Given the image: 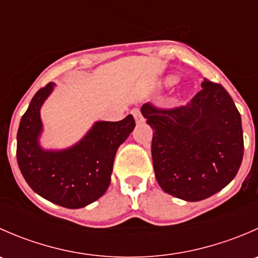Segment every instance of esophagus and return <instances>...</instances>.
Wrapping results in <instances>:
<instances>
[{
    "label": "esophagus",
    "instance_id": "1",
    "mask_svg": "<svg viewBox=\"0 0 258 258\" xmlns=\"http://www.w3.org/2000/svg\"><path fill=\"white\" fill-rule=\"evenodd\" d=\"M132 116L135 117V119H136V123H142L144 122V117H142L141 114V111L139 110V108H134V110L131 111Z\"/></svg>",
    "mask_w": 258,
    "mask_h": 258
}]
</instances>
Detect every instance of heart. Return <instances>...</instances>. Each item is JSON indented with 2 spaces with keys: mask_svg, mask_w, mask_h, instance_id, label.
<instances>
[{
  "mask_svg": "<svg viewBox=\"0 0 258 258\" xmlns=\"http://www.w3.org/2000/svg\"><path fill=\"white\" fill-rule=\"evenodd\" d=\"M173 82H175V76H168L167 79L165 80V85H166V86H170V85H172Z\"/></svg>",
  "mask_w": 258,
  "mask_h": 258,
  "instance_id": "heart-1",
  "label": "heart"
}]
</instances>
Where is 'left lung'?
<instances>
[{
  "label": "left lung",
  "instance_id": "8db88e82",
  "mask_svg": "<svg viewBox=\"0 0 258 258\" xmlns=\"http://www.w3.org/2000/svg\"><path fill=\"white\" fill-rule=\"evenodd\" d=\"M186 106L160 110L145 103L141 112L153 130V170L168 195L196 202L225 188L243 157L241 114L227 91L205 79Z\"/></svg>",
  "mask_w": 258,
  "mask_h": 258
}]
</instances>
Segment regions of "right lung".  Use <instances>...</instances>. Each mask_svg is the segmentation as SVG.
I'll list each match as a JSON object with an SVG mask.
<instances>
[{"label":"right lung","instance_id":"add662e5","mask_svg":"<svg viewBox=\"0 0 258 258\" xmlns=\"http://www.w3.org/2000/svg\"><path fill=\"white\" fill-rule=\"evenodd\" d=\"M38 90L22 116L17 132V162L28 186L47 201L66 209H81L103 196L111 182L114 156L134 131L128 114L118 122L97 121L77 144L64 150H45L41 107L54 88Z\"/></svg>","mask_w":258,"mask_h":258}]
</instances>
